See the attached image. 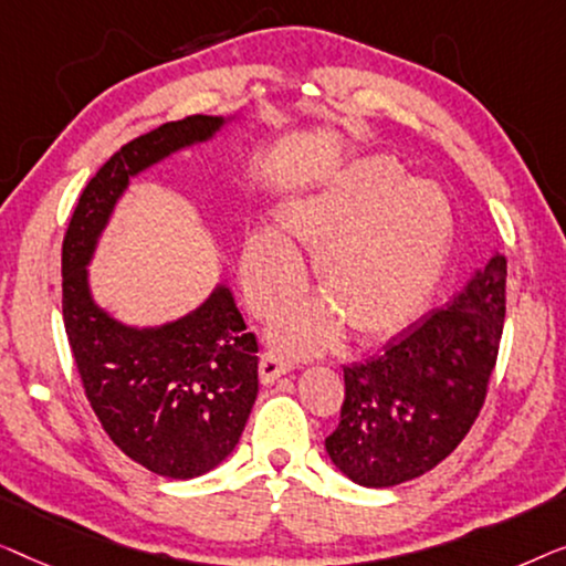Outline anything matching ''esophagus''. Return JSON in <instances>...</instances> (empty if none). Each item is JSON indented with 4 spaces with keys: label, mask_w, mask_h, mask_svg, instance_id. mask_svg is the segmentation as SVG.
I'll list each match as a JSON object with an SVG mask.
<instances>
[{
    "label": "esophagus",
    "mask_w": 566,
    "mask_h": 566,
    "mask_svg": "<svg viewBox=\"0 0 566 566\" xmlns=\"http://www.w3.org/2000/svg\"><path fill=\"white\" fill-rule=\"evenodd\" d=\"M292 369V361L284 359L282 354H274V352H266L261 356L259 361V377H261V385H272L280 377H284L286 371Z\"/></svg>",
    "instance_id": "1"
}]
</instances>
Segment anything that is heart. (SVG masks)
<instances>
[{"label":"heart","instance_id":"b5f03b06","mask_svg":"<svg viewBox=\"0 0 566 566\" xmlns=\"http://www.w3.org/2000/svg\"><path fill=\"white\" fill-rule=\"evenodd\" d=\"M451 235V207L439 187L405 179L395 158L366 156L282 205L276 233L251 230L243 280L253 305L266 310L300 280L294 251L315 253V284L333 312L354 336H385L423 313ZM335 316L323 305L290 307L276 321L274 338L297 354L323 352L338 336Z\"/></svg>","mask_w":566,"mask_h":566}]
</instances>
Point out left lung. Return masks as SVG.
I'll return each instance as SVG.
<instances>
[{
  "mask_svg": "<svg viewBox=\"0 0 566 566\" xmlns=\"http://www.w3.org/2000/svg\"><path fill=\"white\" fill-rule=\"evenodd\" d=\"M507 264L492 251L443 307L344 366L346 400L325 451L361 488L431 472L480 416L505 323Z\"/></svg>",
  "mask_w": 566,
  "mask_h": 566,
  "instance_id": "obj_1",
  "label": "left lung"
}]
</instances>
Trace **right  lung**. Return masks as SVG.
I'll return each mask as SVG.
<instances>
[{"label":"right lung","mask_w":566,"mask_h":566,"mask_svg":"<svg viewBox=\"0 0 566 566\" xmlns=\"http://www.w3.org/2000/svg\"><path fill=\"white\" fill-rule=\"evenodd\" d=\"M235 120L192 115L127 143L86 185L63 238V323L94 416L117 449L169 480L210 472L235 449L259 395L256 336L226 280L181 317L125 323L94 297L90 264L130 179Z\"/></svg>","instance_id":"add662e5"}]
</instances>
